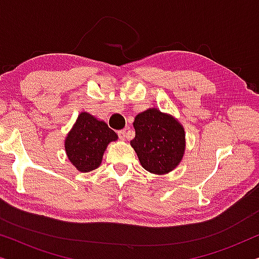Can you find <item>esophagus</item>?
Wrapping results in <instances>:
<instances>
[{"instance_id":"obj_1","label":"esophagus","mask_w":259,"mask_h":259,"mask_svg":"<svg viewBox=\"0 0 259 259\" xmlns=\"http://www.w3.org/2000/svg\"><path fill=\"white\" fill-rule=\"evenodd\" d=\"M126 134H127L126 130L118 131V136H119V138H120V139H121V140H125V138H126Z\"/></svg>"}]
</instances>
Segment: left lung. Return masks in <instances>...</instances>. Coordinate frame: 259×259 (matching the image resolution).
<instances>
[{
  "label": "left lung",
  "instance_id": "1",
  "mask_svg": "<svg viewBox=\"0 0 259 259\" xmlns=\"http://www.w3.org/2000/svg\"><path fill=\"white\" fill-rule=\"evenodd\" d=\"M133 126L136 137L131 146L146 171L165 175L179 165L185 151V131L178 120L148 108L136 116Z\"/></svg>",
  "mask_w": 259,
  "mask_h": 259
}]
</instances>
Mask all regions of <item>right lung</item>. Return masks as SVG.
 Listing matches in <instances>:
<instances>
[{
    "label": "right lung",
    "mask_w": 259,
    "mask_h": 259,
    "mask_svg": "<svg viewBox=\"0 0 259 259\" xmlns=\"http://www.w3.org/2000/svg\"><path fill=\"white\" fill-rule=\"evenodd\" d=\"M118 136L107 123L90 113L81 112L65 140V150L69 161L80 172H91L101 164L107 145Z\"/></svg>",
    "instance_id": "obj_1"
}]
</instances>
